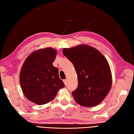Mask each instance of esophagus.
Masks as SVG:
<instances>
[{"label": "esophagus", "instance_id": "34e87169", "mask_svg": "<svg viewBox=\"0 0 134 134\" xmlns=\"http://www.w3.org/2000/svg\"><path fill=\"white\" fill-rule=\"evenodd\" d=\"M63 82H64V83L65 86H67V79H64V80H63Z\"/></svg>", "mask_w": 134, "mask_h": 134}]
</instances>
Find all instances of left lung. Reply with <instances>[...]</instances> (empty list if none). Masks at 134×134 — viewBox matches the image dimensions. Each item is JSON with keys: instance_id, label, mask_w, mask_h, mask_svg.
Here are the masks:
<instances>
[{"instance_id": "obj_1", "label": "left lung", "mask_w": 134, "mask_h": 134, "mask_svg": "<svg viewBox=\"0 0 134 134\" xmlns=\"http://www.w3.org/2000/svg\"><path fill=\"white\" fill-rule=\"evenodd\" d=\"M63 53L72 63L78 76V87L72 92L75 101L86 107L100 104L112 83L109 65L105 57L87 45L64 48Z\"/></svg>"}]
</instances>
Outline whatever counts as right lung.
I'll use <instances>...</instances> for the list:
<instances>
[{
    "label": "right lung",
    "instance_id": "obj_1",
    "mask_svg": "<svg viewBox=\"0 0 134 134\" xmlns=\"http://www.w3.org/2000/svg\"><path fill=\"white\" fill-rule=\"evenodd\" d=\"M56 56L53 48L37 50L27 57L21 68L19 82L22 92L29 101L37 105L52 101L59 90L65 87L58 69L52 64Z\"/></svg>",
    "mask_w": 134,
    "mask_h": 134
}]
</instances>
